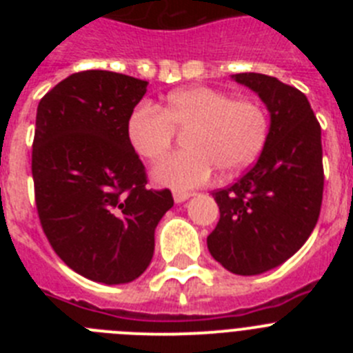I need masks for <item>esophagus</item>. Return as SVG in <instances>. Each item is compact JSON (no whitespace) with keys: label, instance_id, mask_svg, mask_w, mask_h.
Returning <instances> with one entry per match:
<instances>
[{"label":"esophagus","instance_id":"obj_1","mask_svg":"<svg viewBox=\"0 0 353 353\" xmlns=\"http://www.w3.org/2000/svg\"><path fill=\"white\" fill-rule=\"evenodd\" d=\"M191 192H183V191H174L173 192V199L174 203H183V201H187V199L191 198Z\"/></svg>","mask_w":353,"mask_h":353}]
</instances>
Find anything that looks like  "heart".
Masks as SVG:
<instances>
[{
    "instance_id": "heart-1",
    "label": "heart",
    "mask_w": 353,
    "mask_h": 353,
    "mask_svg": "<svg viewBox=\"0 0 353 353\" xmlns=\"http://www.w3.org/2000/svg\"><path fill=\"white\" fill-rule=\"evenodd\" d=\"M174 129H187L183 146L189 150L161 162L152 176L161 185L187 191L208 182L214 170L233 174L254 161L267 138V117L251 99L191 86L170 93L164 109L138 105L127 121L130 145L148 162L170 152Z\"/></svg>"
}]
</instances>
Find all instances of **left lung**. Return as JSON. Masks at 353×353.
Here are the masks:
<instances>
[{"label":"left lung","mask_w":353,"mask_h":353,"mask_svg":"<svg viewBox=\"0 0 353 353\" xmlns=\"http://www.w3.org/2000/svg\"><path fill=\"white\" fill-rule=\"evenodd\" d=\"M256 93L270 117L256 164L214 192L221 219L207 245L239 276H258L293 256L316 226L323 194L322 129L310 101L276 77L232 76Z\"/></svg>","instance_id":"1"}]
</instances>
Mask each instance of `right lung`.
<instances>
[{"instance_id": "right-lung-1", "label": "right lung", "mask_w": 353, "mask_h": 353, "mask_svg": "<svg viewBox=\"0 0 353 353\" xmlns=\"http://www.w3.org/2000/svg\"><path fill=\"white\" fill-rule=\"evenodd\" d=\"M148 83L108 70L72 74L42 97L31 154L35 201L56 254L86 279L125 285L152 261L173 207L146 189L127 121Z\"/></svg>"}]
</instances>
